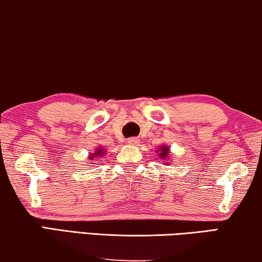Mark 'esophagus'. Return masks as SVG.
<instances>
[{
  "mask_svg": "<svg viewBox=\"0 0 262 262\" xmlns=\"http://www.w3.org/2000/svg\"><path fill=\"white\" fill-rule=\"evenodd\" d=\"M138 142H139V140L137 138H135V137L127 139V144H130V145H137Z\"/></svg>",
  "mask_w": 262,
  "mask_h": 262,
  "instance_id": "obj_1",
  "label": "esophagus"
}]
</instances>
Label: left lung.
Returning <instances> with one entry per match:
<instances>
[{
  "label": "left lung",
  "mask_w": 262,
  "mask_h": 262,
  "mask_svg": "<svg viewBox=\"0 0 262 262\" xmlns=\"http://www.w3.org/2000/svg\"><path fill=\"white\" fill-rule=\"evenodd\" d=\"M159 150H161V154H159V157H161L162 159H165L166 157H168V154H169V147H168V146H166V145L162 146ZM166 164H168V163H166Z\"/></svg>",
  "instance_id": "left-lung-1"
}]
</instances>
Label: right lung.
Returning a JSON list of instances; mask_svg holds the SVG:
<instances>
[{
  "instance_id": "add662e5",
  "label": "right lung",
  "mask_w": 262,
  "mask_h": 262,
  "mask_svg": "<svg viewBox=\"0 0 262 262\" xmlns=\"http://www.w3.org/2000/svg\"><path fill=\"white\" fill-rule=\"evenodd\" d=\"M104 154H105V151H104L103 147H97L96 152H94V154L91 152V155H90V157H89V158L91 159V161H93L94 158H98V157L104 156Z\"/></svg>"
}]
</instances>
